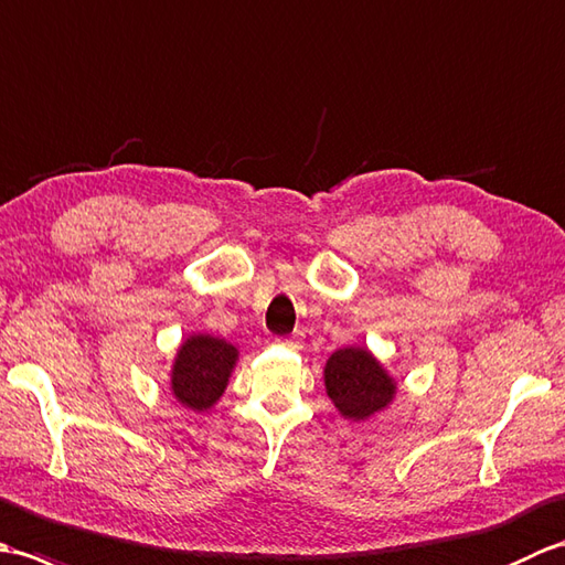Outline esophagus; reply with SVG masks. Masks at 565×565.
Segmentation results:
<instances>
[{
	"label": "esophagus",
	"instance_id": "1",
	"mask_svg": "<svg viewBox=\"0 0 565 565\" xmlns=\"http://www.w3.org/2000/svg\"><path fill=\"white\" fill-rule=\"evenodd\" d=\"M276 342L289 347V350H298V347H301V334H291V338H279Z\"/></svg>",
	"mask_w": 565,
	"mask_h": 565
}]
</instances>
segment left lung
Wrapping results in <instances>:
<instances>
[{
  "mask_svg": "<svg viewBox=\"0 0 565 565\" xmlns=\"http://www.w3.org/2000/svg\"><path fill=\"white\" fill-rule=\"evenodd\" d=\"M326 391L342 417L362 423L391 405L395 381L366 347H344L328 359Z\"/></svg>",
  "mask_w": 565,
  "mask_h": 565,
  "instance_id": "obj_1",
  "label": "left lung"
}]
</instances>
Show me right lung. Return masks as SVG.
<instances>
[{
    "label": "right lung",
    "mask_w": 565,
    "mask_h": 565,
    "mask_svg": "<svg viewBox=\"0 0 565 565\" xmlns=\"http://www.w3.org/2000/svg\"><path fill=\"white\" fill-rule=\"evenodd\" d=\"M237 362V350L213 334H191L177 350L172 393L184 407L203 413L218 403Z\"/></svg>",
    "instance_id": "obj_1"
}]
</instances>
